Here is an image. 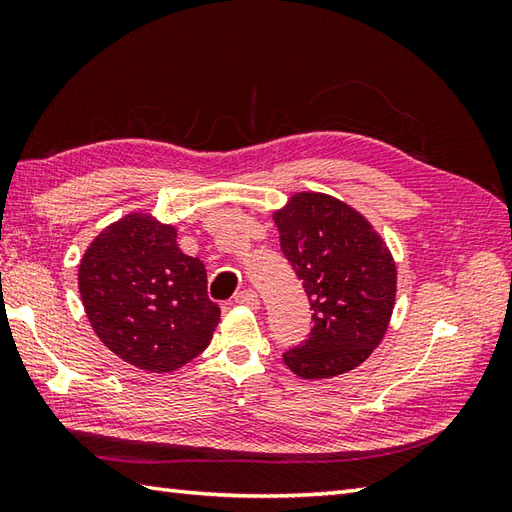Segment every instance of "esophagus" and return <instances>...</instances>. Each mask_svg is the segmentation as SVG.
Masks as SVG:
<instances>
[{
  "instance_id": "esophagus-1",
  "label": "esophagus",
  "mask_w": 512,
  "mask_h": 512,
  "mask_svg": "<svg viewBox=\"0 0 512 512\" xmlns=\"http://www.w3.org/2000/svg\"><path fill=\"white\" fill-rule=\"evenodd\" d=\"M235 303H239V306H248V308H259V297L255 290H242L237 292L235 295Z\"/></svg>"
}]
</instances>
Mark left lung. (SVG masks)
I'll list each match as a JSON object with an SVG mask.
<instances>
[{"label": "left lung", "instance_id": "1", "mask_svg": "<svg viewBox=\"0 0 512 512\" xmlns=\"http://www.w3.org/2000/svg\"><path fill=\"white\" fill-rule=\"evenodd\" d=\"M275 224L312 310L308 339L284 352V363L308 380L350 372L387 332L394 259L372 224L332 195H292Z\"/></svg>", "mask_w": 512, "mask_h": 512}]
</instances>
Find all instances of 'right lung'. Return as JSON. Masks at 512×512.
Segmentation results:
<instances>
[{
  "mask_svg": "<svg viewBox=\"0 0 512 512\" xmlns=\"http://www.w3.org/2000/svg\"><path fill=\"white\" fill-rule=\"evenodd\" d=\"M79 292L96 336L156 374L202 354L220 323L204 264L178 248L176 228L145 213L125 215L94 239L79 266Z\"/></svg>",
  "mask_w": 512,
  "mask_h": 512,
  "instance_id": "1",
  "label": "right lung"
}]
</instances>
